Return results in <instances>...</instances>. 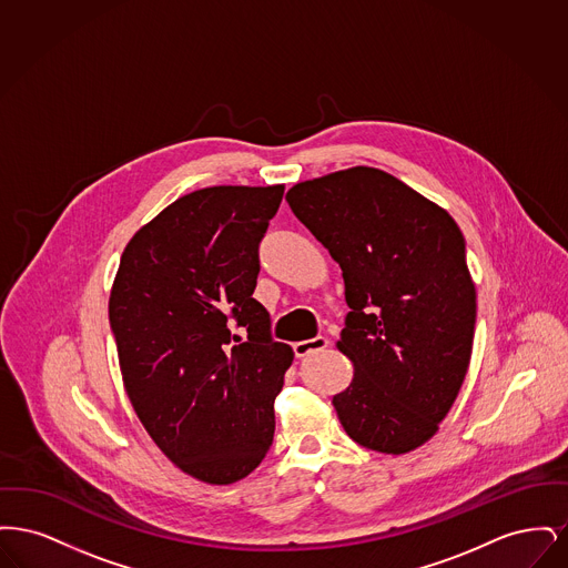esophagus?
I'll use <instances>...</instances> for the list:
<instances>
[{
    "mask_svg": "<svg viewBox=\"0 0 568 568\" xmlns=\"http://www.w3.org/2000/svg\"><path fill=\"white\" fill-rule=\"evenodd\" d=\"M327 345H329V341L325 336H315L311 341L294 343V353H296V357H306L308 353L322 352Z\"/></svg>",
    "mask_w": 568,
    "mask_h": 568,
    "instance_id": "esophagus-1",
    "label": "esophagus"
}]
</instances>
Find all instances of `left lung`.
Here are the masks:
<instances>
[{
	"mask_svg": "<svg viewBox=\"0 0 568 568\" xmlns=\"http://www.w3.org/2000/svg\"><path fill=\"white\" fill-rule=\"evenodd\" d=\"M285 200L343 271L352 311L336 347L353 381L332 405L345 433L389 456L422 447L473 353L477 292L458 223L368 165L297 183Z\"/></svg>",
	"mask_w": 568,
	"mask_h": 568,
	"instance_id": "left-lung-1",
	"label": "left lung"
}]
</instances>
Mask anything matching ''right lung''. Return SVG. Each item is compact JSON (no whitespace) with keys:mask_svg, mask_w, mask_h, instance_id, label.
Here are the masks:
<instances>
[{"mask_svg":"<svg viewBox=\"0 0 568 568\" xmlns=\"http://www.w3.org/2000/svg\"><path fill=\"white\" fill-rule=\"evenodd\" d=\"M283 191L219 185L179 197L132 236L110 290L138 419L165 458L211 486L236 484L266 458L274 398L294 359L253 297L257 246Z\"/></svg>","mask_w":568,"mask_h":568,"instance_id":"add662e5","label":"right lung"}]
</instances>
